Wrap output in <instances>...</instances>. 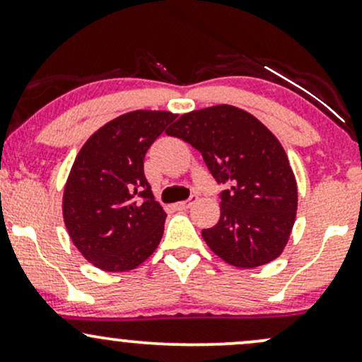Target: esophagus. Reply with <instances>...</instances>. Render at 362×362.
Listing matches in <instances>:
<instances>
[{
  "instance_id": "obj_1",
  "label": "esophagus",
  "mask_w": 362,
  "mask_h": 362,
  "mask_svg": "<svg viewBox=\"0 0 362 362\" xmlns=\"http://www.w3.org/2000/svg\"><path fill=\"white\" fill-rule=\"evenodd\" d=\"M194 202H195V197H190L189 201L177 202V204H175V209H178V211H185V209H189V207H192Z\"/></svg>"
}]
</instances>
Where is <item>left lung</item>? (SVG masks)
I'll return each mask as SVG.
<instances>
[{"label":"left lung","mask_w":362,"mask_h":362,"mask_svg":"<svg viewBox=\"0 0 362 362\" xmlns=\"http://www.w3.org/2000/svg\"><path fill=\"white\" fill-rule=\"evenodd\" d=\"M167 134L199 149L218 184L228 187L219 221L202 230L207 247L238 269L276 260L298 209L296 178L279 139L247 110L226 103L184 114Z\"/></svg>","instance_id":"1"}]
</instances>
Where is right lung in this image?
<instances>
[{
	"instance_id": "1",
	"label": "right lung",
	"mask_w": 362,
	"mask_h": 362,
	"mask_svg": "<svg viewBox=\"0 0 362 362\" xmlns=\"http://www.w3.org/2000/svg\"><path fill=\"white\" fill-rule=\"evenodd\" d=\"M175 119L167 110L127 112L93 132L78 153L62 218L74 247L95 267L132 271L156 250L167 213L155 201L143 163Z\"/></svg>"
}]
</instances>
